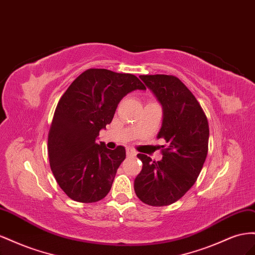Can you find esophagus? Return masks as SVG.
Listing matches in <instances>:
<instances>
[{
    "label": "esophagus",
    "instance_id": "34e87169",
    "mask_svg": "<svg viewBox=\"0 0 255 255\" xmlns=\"http://www.w3.org/2000/svg\"><path fill=\"white\" fill-rule=\"evenodd\" d=\"M126 154H127V157H134L136 155L135 150L133 149H130V148H127L126 149Z\"/></svg>",
    "mask_w": 255,
    "mask_h": 255
}]
</instances>
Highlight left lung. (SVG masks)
Instances as JSON below:
<instances>
[{"label":"left lung","mask_w":255,"mask_h":255,"mask_svg":"<svg viewBox=\"0 0 255 255\" xmlns=\"http://www.w3.org/2000/svg\"><path fill=\"white\" fill-rule=\"evenodd\" d=\"M140 78L162 106V126L157 137L168 145L160 161L137 154L143 166L134 179V191L145 204L168 206L184 196L198 179L208 151V121L199 101L178 78Z\"/></svg>","instance_id":"obj_1"}]
</instances>
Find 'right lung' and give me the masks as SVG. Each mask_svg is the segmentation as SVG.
I'll list each match as a JSON object with an SVG mask.
<instances>
[{
    "instance_id": "add662e5",
    "label": "right lung",
    "mask_w": 255,
    "mask_h": 255,
    "mask_svg": "<svg viewBox=\"0 0 255 255\" xmlns=\"http://www.w3.org/2000/svg\"><path fill=\"white\" fill-rule=\"evenodd\" d=\"M135 90L146 87L134 75L91 68L61 97L48 134V156L57 184L71 200L94 203L110 191L126 150H111L96 139L123 97Z\"/></svg>"
}]
</instances>
